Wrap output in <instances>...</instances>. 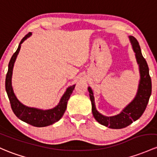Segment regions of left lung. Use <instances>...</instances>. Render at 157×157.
<instances>
[{
    "instance_id": "1",
    "label": "left lung",
    "mask_w": 157,
    "mask_h": 157,
    "mask_svg": "<svg viewBox=\"0 0 157 157\" xmlns=\"http://www.w3.org/2000/svg\"><path fill=\"white\" fill-rule=\"evenodd\" d=\"M129 39L135 52L137 62L139 65L140 74H141L138 90L134 100L126 108L123 109L120 114L113 117H105L97 111L95 106L93 93L91 88L90 87L88 88L90 100L92 102V114L94 117L100 124L110 128H125L141 117L147 108L152 91V83H151V76L149 74V67L146 60L141 54L139 44L136 38L132 36H130Z\"/></svg>"
}]
</instances>
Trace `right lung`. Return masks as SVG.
Wrapping results in <instances>:
<instances>
[{
    "instance_id": "1",
    "label": "right lung",
    "mask_w": 157,
    "mask_h": 157,
    "mask_svg": "<svg viewBox=\"0 0 157 157\" xmlns=\"http://www.w3.org/2000/svg\"><path fill=\"white\" fill-rule=\"evenodd\" d=\"M31 34V32L28 33L22 39L20 44H19L18 49L11 57L10 61L8 65V71L6 75V81H5V87L6 91L7 93L8 98L10 102L11 108H12L13 113H15L18 118L20 119L22 121L29 123L33 126L35 127H44L47 126L49 125L53 124L56 122L59 121L65 113L66 108H67V101L70 98L71 95L73 92V90L75 87V85L68 87L61 98L60 102L56 108L49 110H40V109L29 108L22 105L15 95L13 92L12 84H11V78H12L13 68L14 65V62L16 61V56L19 52L21 48V44L23 41L28 37H30Z\"/></svg>"
}]
</instances>
